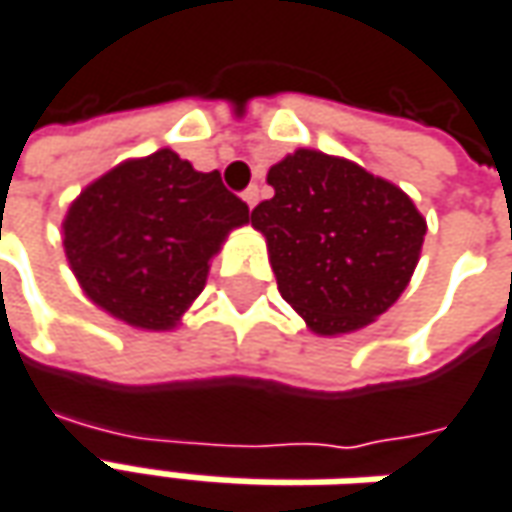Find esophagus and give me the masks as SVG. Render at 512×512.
Segmentation results:
<instances>
[{"label":"esophagus","mask_w":512,"mask_h":512,"mask_svg":"<svg viewBox=\"0 0 512 512\" xmlns=\"http://www.w3.org/2000/svg\"><path fill=\"white\" fill-rule=\"evenodd\" d=\"M257 198H260V189H257V184H252L246 192H243V201L249 203V206H255Z\"/></svg>","instance_id":"esophagus-1"}]
</instances>
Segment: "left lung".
<instances>
[{
    "label": "left lung",
    "instance_id": "8db88e82",
    "mask_svg": "<svg viewBox=\"0 0 512 512\" xmlns=\"http://www.w3.org/2000/svg\"><path fill=\"white\" fill-rule=\"evenodd\" d=\"M266 181L274 195L252 226L283 300L314 334L357 331L397 303L428 229L399 186L317 150L286 155Z\"/></svg>",
    "mask_w": 512,
    "mask_h": 512
}]
</instances>
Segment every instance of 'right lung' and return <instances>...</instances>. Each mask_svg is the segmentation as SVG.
<instances>
[{
    "instance_id": "1",
    "label": "right lung",
    "mask_w": 512,
    "mask_h": 512,
    "mask_svg": "<svg viewBox=\"0 0 512 512\" xmlns=\"http://www.w3.org/2000/svg\"><path fill=\"white\" fill-rule=\"evenodd\" d=\"M249 206L172 150L124 161L87 186L64 218V252L84 294L127 326H178L206 286L223 238Z\"/></svg>"
}]
</instances>
